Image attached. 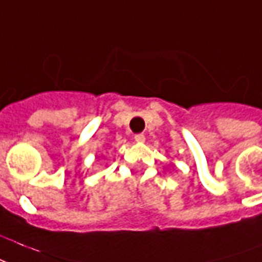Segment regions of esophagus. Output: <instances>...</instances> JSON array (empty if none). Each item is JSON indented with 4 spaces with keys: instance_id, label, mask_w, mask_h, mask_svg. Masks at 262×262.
<instances>
[{
    "instance_id": "34e87169",
    "label": "esophagus",
    "mask_w": 262,
    "mask_h": 262,
    "mask_svg": "<svg viewBox=\"0 0 262 262\" xmlns=\"http://www.w3.org/2000/svg\"><path fill=\"white\" fill-rule=\"evenodd\" d=\"M135 140H136L137 143H144L146 137H144V135H142V133H140V135H136V136H135Z\"/></svg>"
}]
</instances>
